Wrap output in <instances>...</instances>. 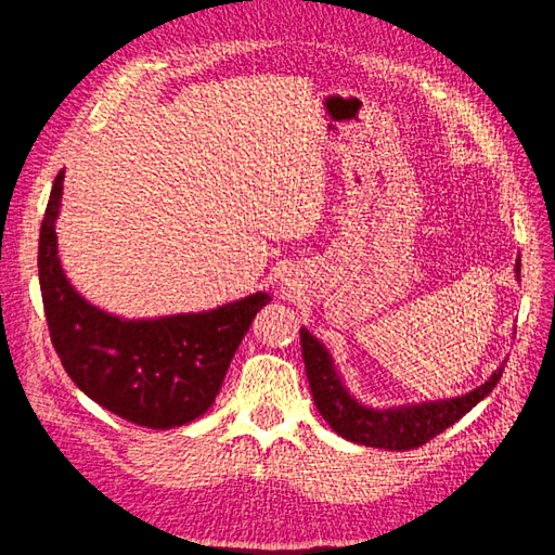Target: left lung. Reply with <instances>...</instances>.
Returning <instances> with one entry per match:
<instances>
[{
    "label": "left lung",
    "mask_w": 555,
    "mask_h": 555,
    "mask_svg": "<svg viewBox=\"0 0 555 555\" xmlns=\"http://www.w3.org/2000/svg\"><path fill=\"white\" fill-rule=\"evenodd\" d=\"M517 271H520V262H517ZM300 346L314 405L328 422V427L348 441L372 448H388V451H410V448H420L431 441L434 436H439L463 417L465 412L473 410L481 398H487L503 374L501 364L491 374V379L475 388V391L460 398L441 400V403L370 410L350 398L334 372L328 352L308 328H300Z\"/></svg>",
    "instance_id": "8db88e82"
}]
</instances>
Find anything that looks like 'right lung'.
<instances>
[{
	"label": "right lung",
	"instance_id": "obj_1",
	"mask_svg": "<svg viewBox=\"0 0 555 555\" xmlns=\"http://www.w3.org/2000/svg\"><path fill=\"white\" fill-rule=\"evenodd\" d=\"M56 173L38 247L40 291L50 338L66 374L88 398L138 427L171 429L215 403L233 352L267 293L211 312L124 322L82 300L56 257L54 219L64 191Z\"/></svg>",
	"mask_w": 555,
	"mask_h": 555
}]
</instances>
